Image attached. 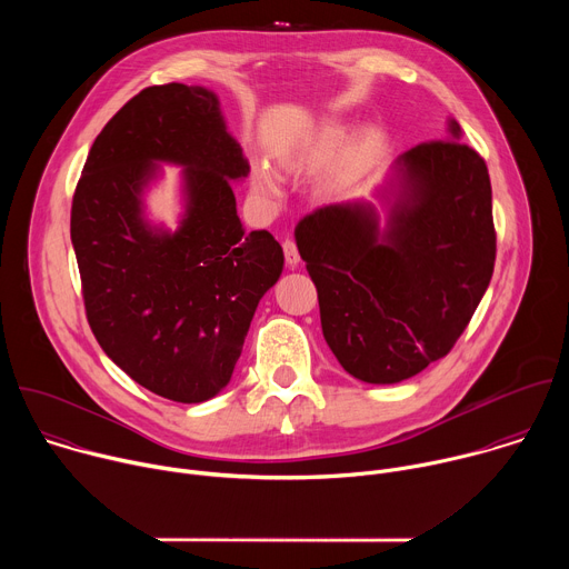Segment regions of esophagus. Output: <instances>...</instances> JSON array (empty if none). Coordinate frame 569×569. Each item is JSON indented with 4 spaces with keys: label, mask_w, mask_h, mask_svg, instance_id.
Here are the masks:
<instances>
[{
    "label": "esophagus",
    "mask_w": 569,
    "mask_h": 569,
    "mask_svg": "<svg viewBox=\"0 0 569 569\" xmlns=\"http://www.w3.org/2000/svg\"><path fill=\"white\" fill-rule=\"evenodd\" d=\"M283 254H286V263L288 266H297L299 263V250H297V242L292 238L283 240Z\"/></svg>",
    "instance_id": "obj_1"
}]
</instances>
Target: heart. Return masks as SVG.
Here are the masks:
<instances>
[{
    "label": "heart",
    "instance_id": "1",
    "mask_svg": "<svg viewBox=\"0 0 569 569\" xmlns=\"http://www.w3.org/2000/svg\"><path fill=\"white\" fill-rule=\"evenodd\" d=\"M338 143H340V130H331V132L323 134V148H333ZM373 143H376V132L373 130L365 132L362 139L358 141V146H356V154H365ZM254 182H257V189L261 193H266V196H274L277 193V182H274V178L268 171H257V180Z\"/></svg>",
    "mask_w": 569,
    "mask_h": 569
}]
</instances>
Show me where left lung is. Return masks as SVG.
<instances>
[{
  "instance_id": "1",
  "label": "left lung",
  "mask_w": 569,
  "mask_h": 569,
  "mask_svg": "<svg viewBox=\"0 0 569 569\" xmlns=\"http://www.w3.org/2000/svg\"><path fill=\"white\" fill-rule=\"evenodd\" d=\"M448 137L396 159L387 224L369 202L319 207L295 229L323 340L353 378L393 385L450 353L491 283L496 227L486 161Z\"/></svg>"
}]
</instances>
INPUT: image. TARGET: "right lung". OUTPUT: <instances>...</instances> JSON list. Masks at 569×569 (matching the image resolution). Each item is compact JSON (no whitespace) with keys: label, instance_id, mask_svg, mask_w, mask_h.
<instances>
[{"label":"right lung","instance_id":"add662e5","mask_svg":"<svg viewBox=\"0 0 569 569\" xmlns=\"http://www.w3.org/2000/svg\"><path fill=\"white\" fill-rule=\"evenodd\" d=\"M157 163L184 166L178 232L142 218ZM250 164L213 92L152 86L94 139L71 202L88 321L106 356L148 391L202 402L227 387L261 297L283 270L266 229L246 233L233 180Z\"/></svg>","mask_w":569,"mask_h":569}]
</instances>
